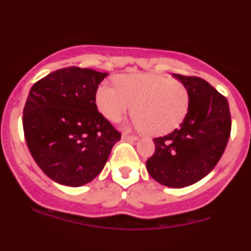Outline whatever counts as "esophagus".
I'll return each mask as SVG.
<instances>
[{"label":"esophagus","mask_w":251,"mask_h":251,"mask_svg":"<svg viewBox=\"0 0 251 251\" xmlns=\"http://www.w3.org/2000/svg\"><path fill=\"white\" fill-rule=\"evenodd\" d=\"M122 139H124V141H137V139H138V137L133 136V134H128V133H123Z\"/></svg>","instance_id":"1"}]
</instances>
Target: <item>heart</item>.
<instances>
[{
	"instance_id": "heart-1",
	"label": "heart",
	"mask_w": 251,
	"mask_h": 251,
	"mask_svg": "<svg viewBox=\"0 0 251 251\" xmlns=\"http://www.w3.org/2000/svg\"><path fill=\"white\" fill-rule=\"evenodd\" d=\"M99 112L118 122L134 106L136 123L152 136L176 129L188 113L190 93L181 81L154 74L122 75L117 85L101 83L95 93Z\"/></svg>"
}]
</instances>
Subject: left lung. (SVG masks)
Masks as SVG:
<instances>
[{
  "label": "left lung",
  "instance_id": "1",
  "mask_svg": "<svg viewBox=\"0 0 251 251\" xmlns=\"http://www.w3.org/2000/svg\"><path fill=\"white\" fill-rule=\"evenodd\" d=\"M190 93V108L181 127L154 138V153L146 166L157 182L181 188L214 170L225 151L231 115L227 99L199 76L174 74Z\"/></svg>",
  "mask_w": 251,
  "mask_h": 251
}]
</instances>
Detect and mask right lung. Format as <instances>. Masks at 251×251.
<instances>
[{
  "label": "right lung",
  "instance_id": "obj_1",
  "mask_svg": "<svg viewBox=\"0 0 251 251\" xmlns=\"http://www.w3.org/2000/svg\"><path fill=\"white\" fill-rule=\"evenodd\" d=\"M69 66L32 85L22 124L27 147L44 174L65 186L85 185L100 174L122 133L99 113L95 93L106 76Z\"/></svg>",
  "mask_w": 251,
  "mask_h": 251
}]
</instances>
